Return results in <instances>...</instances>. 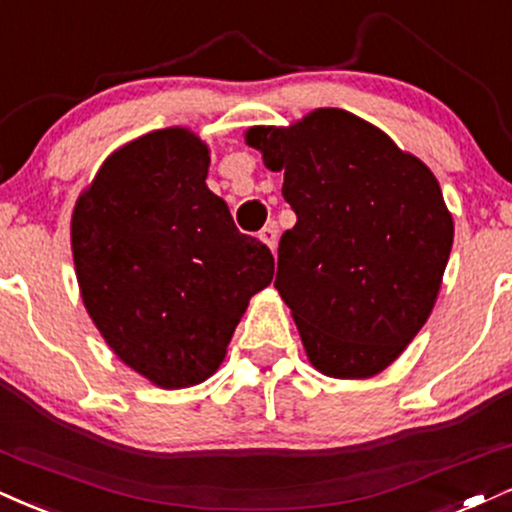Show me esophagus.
<instances>
[{"instance_id": "34e87169", "label": "esophagus", "mask_w": 512, "mask_h": 512, "mask_svg": "<svg viewBox=\"0 0 512 512\" xmlns=\"http://www.w3.org/2000/svg\"><path fill=\"white\" fill-rule=\"evenodd\" d=\"M258 239H261V242L266 244L270 251H273L275 246H277V227L275 225H266L261 232H258Z\"/></svg>"}]
</instances>
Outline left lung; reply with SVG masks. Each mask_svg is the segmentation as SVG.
<instances>
[{
  "mask_svg": "<svg viewBox=\"0 0 512 512\" xmlns=\"http://www.w3.org/2000/svg\"><path fill=\"white\" fill-rule=\"evenodd\" d=\"M244 142L285 173L296 225L280 239L275 289L308 361L337 380L389 368L430 318L449 263L453 216L434 173L344 109L254 125Z\"/></svg>",
  "mask_w": 512,
  "mask_h": 512,
  "instance_id": "left-lung-1",
  "label": "left lung"
}]
</instances>
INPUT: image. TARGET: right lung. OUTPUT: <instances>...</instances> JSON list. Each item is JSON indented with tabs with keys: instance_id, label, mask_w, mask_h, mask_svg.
<instances>
[{
	"instance_id": "obj_1",
	"label": "right lung",
	"mask_w": 512,
	"mask_h": 512,
	"mask_svg": "<svg viewBox=\"0 0 512 512\" xmlns=\"http://www.w3.org/2000/svg\"><path fill=\"white\" fill-rule=\"evenodd\" d=\"M208 166L197 132L151 130L106 156L73 208L82 304L111 351L161 389L220 368L275 273L268 246L242 235L208 189Z\"/></svg>"
}]
</instances>
